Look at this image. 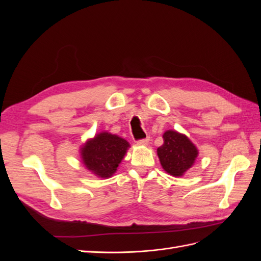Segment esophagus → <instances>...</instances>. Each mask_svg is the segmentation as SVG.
<instances>
[{
    "mask_svg": "<svg viewBox=\"0 0 261 261\" xmlns=\"http://www.w3.org/2000/svg\"><path fill=\"white\" fill-rule=\"evenodd\" d=\"M150 139L149 138H144V139H139L137 140V144L138 145H141V146H147L149 144Z\"/></svg>",
    "mask_w": 261,
    "mask_h": 261,
    "instance_id": "esophagus-1",
    "label": "esophagus"
}]
</instances>
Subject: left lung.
<instances>
[{
  "instance_id": "1",
  "label": "left lung",
  "mask_w": 261,
  "mask_h": 261,
  "mask_svg": "<svg viewBox=\"0 0 261 261\" xmlns=\"http://www.w3.org/2000/svg\"><path fill=\"white\" fill-rule=\"evenodd\" d=\"M163 140V145L158 148V156L162 168L170 175L181 176L192 168L198 150L185 135L175 130L165 132Z\"/></svg>"
}]
</instances>
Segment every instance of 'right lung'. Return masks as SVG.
I'll use <instances>...</instances> for the list:
<instances>
[{
    "instance_id": "obj_1",
    "label": "right lung",
    "mask_w": 261,
    "mask_h": 261,
    "mask_svg": "<svg viewBox=\"0 0 261 261\" xmlns=\"http://www.w3.org/2000/svg\"><path fill=\"white\" fill-rule=\"evenodd\" d=\"M129 147L125 139L109 133H101L87 141L82 149L86 168L100 177H110L121 163Z\"/></svg>"
}]
</instances>
